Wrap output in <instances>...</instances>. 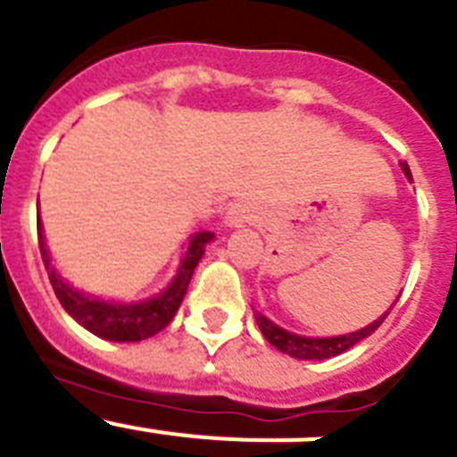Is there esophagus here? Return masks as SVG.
<instances>
[{"label":"esophagus","mask_w":457,"mask_h":457,"mask_svg":"<svg viewBox=\"0 0 457 457\" xmlns=\"http://www.w3.org/2000/svg\"><path fill=\"white\" fill-rule=\"evenodd\" d=\"M258 220H261V212L252 204H233L228 212H226L224 224L228 228H242V226L247 224H256Z\"/></svg>","instance_id":"esophagus-1"}]
</instances>
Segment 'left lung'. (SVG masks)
Here are the masks:
<instances>
[{
	"mask_svg": "<svg viewBox=\"0 0 457 457\" xmlns=\"http://www.w3.org/2000/svg\"><path fill=\"white\" fill-rule=\"evenodd\" d=\"M401 169L403 173H405L407 183H411V171L410 167H407V162H401ZM389 311H385L382 316L375 318L373 322H369V325L357 329V332L338 334V337H302V334L288 332V329H284V327H278L277 322H272L268 316H263L261 311H253V318H256L258 322V329L263 332V337L268 338L270 345H274L278 353L290 354V357L295 359H304V361H320V359H329V357H337V354H343L345 350L357 345L359 341H364L366 337H370V334H373L382 322H385V318L389 316Z\"/></svg>",
	"mask_w": 457,
	"mask_h": 457,
	"instance_id": "8db88e82",
	"label": "left lung"
}]
</instances>
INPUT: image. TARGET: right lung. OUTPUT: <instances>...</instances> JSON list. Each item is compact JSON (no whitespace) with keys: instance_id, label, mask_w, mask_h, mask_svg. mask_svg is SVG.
I'll use <instances>...</instances> for the list:
<instances>
[{"instance_id":"1","label":"right lung","mask_w":457,"mask_h":457,"mask_svg":"<svg viewBox=\"0 0 457 457\" xmlns=\"http://www.w3.org/2000/svg\"><path fill=\"white\" fill-rule=\"evenodd\" d=\"M215 240V233L199 231L194 233L187 242V249L180 256V263L167 288L160 290L157 295L144 297V300L123 302V300H104L98 295L87 293L84 288H78L71 284L59 270L52 263V253L47 249L46 231L43 221L38 215V247L43 263H46L47 277L54 288V295L59 297L62 306L66 309L72 320H78L84 329H88L96 337L104 341L114 343H137L144 338L155 337L162 332L164 327L173 320L179 306L183 304V297L187 293V286L192 281L194 268L204 258L205 247Z\"/></svg>"}]
</instances>
